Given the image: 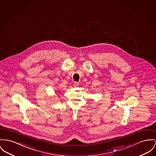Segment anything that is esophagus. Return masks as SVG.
<instances>
[{
    "label": "esophagus",
    "mask_w": 156,
    "mask_h": 156,
    "mask_svg": "<svg viewBox=\"0 0 156 156\" xmlns=\"http://www.w3.org/2000/svg\"><path fill=\"white\" fill-rule=\"evenodd\" d=\"M79 85V83H78V82H74V86H78Z\"/></svg>",
    "instance_id": "obj_1"
}]
</instances>
